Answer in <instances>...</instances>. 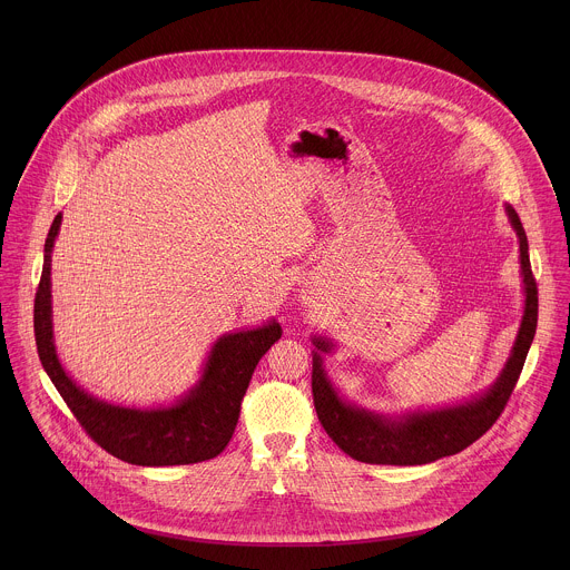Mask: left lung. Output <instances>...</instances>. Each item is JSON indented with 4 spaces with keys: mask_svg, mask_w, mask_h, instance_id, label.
<instances>
[{
    "mask_svg": "<svg viewBox=\"0 0 570 570\" xmlns=\"http://www.w3.org/2000/svg\"><path fill=\"white\" fill-rule=\"evenodd\" d=\"M504 213L520 244L524 312L507 364L485 393L454 406L412 410L404 414H382L353 406L342 400L340 391L326 375L323 355L331 353L335 344L323 335L312 337L316 346L312 373L316 412L326 434L351 459L371 465H425L443 456L459 454L481 439L507 406L535 335L538 285L531 272L529 242L520 217L511 206H504Z\"/></svg>",
    "mask_w": 570,
    "mask_h": 570,
    "instance_id": "left-lung-1",
    "label": "left lung"
}]
</instances>
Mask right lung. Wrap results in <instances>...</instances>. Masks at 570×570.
<instances>
[{
  "instance_id": "1",
  "label": "right lung",
  "mask_w": 570,
  "mask_h": 570,
  "mask_svg": "<svg viewBox=\"0 0 570 570\" xmlns=\"http://www.w3.org/2000/svg\"><path fill=\"white\" fill-rule=\"evenodd\" d=\"M61 219L59 213L43 247V272L35 296V340L39 360L63 402L85 432L125 463L164 468L215 459L235 434L258 360L281 337L283 328L276 321H267L254 328L224 333L213 344L197 384L170 406L127 407L102 402L68 375L55 346L50 269Z\"/></svg>"
}]
</instances>
